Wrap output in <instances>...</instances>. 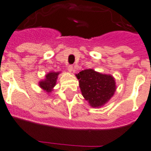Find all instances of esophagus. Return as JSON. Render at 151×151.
<instances>
[{"label": "esophagus", "instance_id": "obj_1", "mask_svg": "<svg viewBox=\"0 0 151 151\" xmlns=\"http://www.w3.org/2000/svg\"><path fill=\"white\" fill-rule=\"evenodd\" d=\"M68 70H69V72H72L73 70V65H69V66H68Z\"/></svg>", "mask_w": 151, "mask_h": 151}]
</instances>
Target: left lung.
<instances>
[{
    "label": "left lung",
    "instance_id": "left-lung-1",
    "mask_svg": "<svg viewBox=\"0 0 151 151\" xmlns=\"http://www.w3.org/2000/svg\"><path fill=\"white\" fill-rule=\"evenodd\" d=\"M82 96L92 107H101L112 98L116 90L113 76L102 74L92 69L76 74Z\"/></svg>",
    "mask_w": 151,
    "mask_h": 151
}]
</instances>
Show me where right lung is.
Listing matches in <instances>:
<instances>
[{"mask_svg": "<svg viewBox=\"0 0 151 151\" xmlns=\"http://www.w3.org/2000/svg\"><path fill=\"white\" fill-rule=\"evenodd\" d=\"M60 72H50L45 75V78L43 81L39 82V86L41 89L45 90L47 93H50L53 90V88L55 86L58 76Z\"/></svg>", "mask_w": 151, "mask_h": 151, "instance_id": "1", "label": "right lung"}]
</instances>
